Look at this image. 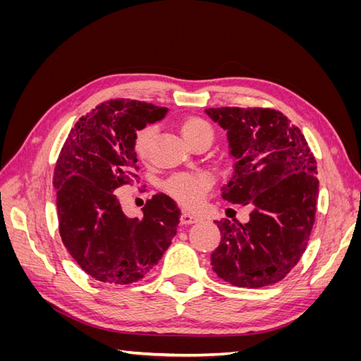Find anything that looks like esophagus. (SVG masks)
<instances>
[{
    "mask_svg": "<svg viewBox=\"0 0 361 361\" xmlns=\"http://www.w3.org/2000/svg\"><path fill=\"white\" fill-rule=\"evenodd\" d=\"M202 218L197 215H192L190 212H182L180 215V224H194V223H200Z\"/></svg>",
    "mask_w": 361,
    "mask_h": 361,
    "instance_id": "34e87169",
    "label": "esophagus"
}]
</instances>
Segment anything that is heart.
I'll use <instances>...</instances> for the list:
<instances>
[{
  "label": "heart",
  "mask_w": 361,
  "mask_h": 361,
  "mask_svg": "<svg viewBox=\"0 0 361 361\" xmlns=\"http://www.w3.org/2000/svg\"><path fill=\"white\" fill-rule=\"evenodd\" d=\"M179 130L183 140L192 147L195 143L202 140L214 138V129L200 117H185L180 120ZM157 134V128L154 125H145L137 130L135 135V152L140 158L147 159L154 145V138ZM212 185V178L206 173H194V174H176L167 183L166 190L176 199L179 203L188 207H197L204 195L209 191Z\"/></svg>",
  "instance_id": "b5f03b06"
}]
</instances>
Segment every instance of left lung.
Instances as JSON below:
<instances>
[{
	"instance_id": "1",
	"label": "left lung",
	"mask_w": 361,
	"mask_h": 361,
	"mask_svg": "<svg viewBox=\"0 0 361 361\" xmlns=\"http://www.w3.org/2000/svg\"><path fill=\"white\" fill-rule=\"evenodd\" d=\"M227 134L235 159L223 199L248 206L250 220L216 221L221 241L211 255L215 274L238 288L285 279L307 247L319 180L301 130L271 108H207Z\"/></svg>"
}]
</instances>
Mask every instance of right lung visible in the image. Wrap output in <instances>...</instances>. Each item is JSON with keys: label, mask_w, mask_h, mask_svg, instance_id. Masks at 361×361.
<instances>
[{"label": "right lung", "mask_w": 361, "mask_h": 361, "mask_svg": "<svg viewBox=\"0 0 361 361\" xmlns=\"http://www.w3.org/2000/svg\"><path fill=\"white\" fill-rule=\"evenodd\" d=\"M167 108L114 99L97 105L71 129L54 171L61 241L90 277L130 285L146 277L176 235L180 211L166 194L130 218L116 190L137 178V130Z\"/></svg>", "instance_id": "obj_1"}]
</instances>
